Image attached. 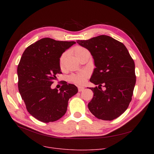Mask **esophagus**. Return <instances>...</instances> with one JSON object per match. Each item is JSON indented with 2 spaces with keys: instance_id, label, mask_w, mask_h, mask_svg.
<instances>
[{
  "instance_id": "34e87169",
  "label": "esophagus",
  "mask_w": 154,
  "mask_h": 154,
  "mask_svg": "<svg viewBox=\"0 0 154 154\" xmlns=\"http://www.w3.org/2000/svg\"><path fill=\"white\" fill-rule=\"evenodd\" d=\"M84 87H82V86H79L78 87V90H79V92H82L84 91Z\"/></svg>"
}]
</instances>
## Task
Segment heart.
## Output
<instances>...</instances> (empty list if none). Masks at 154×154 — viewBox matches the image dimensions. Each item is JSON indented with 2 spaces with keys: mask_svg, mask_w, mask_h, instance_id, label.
<instances>
[{
  "mask_svg": "<svg viewBox=\"0 0 154 154\" xmlns=\"http://www.w3.org/2000/svg\"><path fill=\"white\" fill-rule=\"evenodd\" d=\"M87 51V49H85V48L80 47V46H77L74 48V54L76 57H77L79 54H80L81 53L85 52ZM65 57H66V54H63L61 57L60 59V68L62 69L63 68V62H64V59ZM88 77V73L86 71H82L77 74H74L70 77V81L74 82L75 83L79 84H84L85 80L87 79Z\"/></svg>",
  "mask_w": 154,
  "mask_h": 154,
  "instance_id": "heart-1",
  "label": "heart"
}]
</instances>
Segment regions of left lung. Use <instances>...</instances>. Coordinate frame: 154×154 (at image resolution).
Here are the masks:
<instances>
[{"mask_svg": "<svg viewBox=\"0 0 154 154\" xmlns=\"http://www.w3.org/2000/svg\"><path fill=\"white\" fill-rule=\"evenodd\" d=\"M77 43L91 52L95 66L90 81L98 87H89L94 97L88 104V109L99 119L119 117L127 109L136 82L134 61L127 48L105 35L78 40Z\"/></svg>", "mask_w": 154, "mask_h": 154, "instance_id": "8db88e82", "label": "left lung"}]
</instances>
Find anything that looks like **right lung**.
<instances>
[{
	"label": "right lung",
	"instance_id": "1",
	"mask_svg": "<svg viewBox=\"0 0 154 154\" xmlns=\"http://www.w3.org/2000/svg\"><path fill=\"white\" fill-rule=\"evenodd\" d=\"M74 41L43 38L23 52L17 67L18 88L29 114L42 122H54L66 113L70 98L77 87L65 83L59 89L51 85L61 74L60 58Z\"/></svg>",
	"mask_w": 154,
	"mask_h": 154
}]
</instances>
